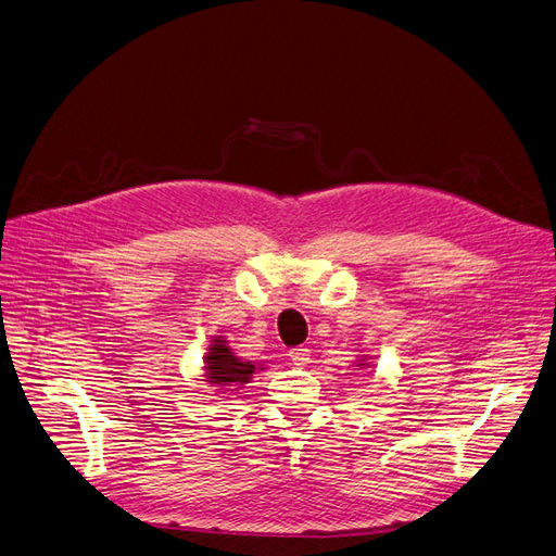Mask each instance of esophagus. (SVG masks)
I'll return each instance as SVG.
<instances>
[{
    "label": "esophagus",
    "mask_w": 556,
    "mask_h": 556,
    "mask_svg": "<svg viewBox=\"0 0 556 556\" xmlns=\"http://www.w3.org/2000/svg\"><path fill=\"white\" fill-rule=\"evenodd\" d=\"M288 356H291L293 366H306L308 364V356H311V350L308 348H293L291 352H288Z\"/></svg>",
    "instance_id": "1"
}]
</instances>
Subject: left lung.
Here are the masks:
<instances>
[{"label": "left lung", "mask_w": 556, "mask_h": 556, "mask_svg": "<svg viewBox=\"0 0 556 556\" xmlns=\"http://www.w3.org/2000/svg\"><path fill=\"white\" fill-rule=\"evenodd\" d=\"M356 366H358V368H368V356L361 354V356L356 358Z\"/></svg>", "instance_id": "obj_1"}]
</instances>
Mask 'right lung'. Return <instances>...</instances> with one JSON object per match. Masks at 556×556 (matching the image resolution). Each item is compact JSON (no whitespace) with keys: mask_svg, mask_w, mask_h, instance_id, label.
Instances as JSON below:
<instances>
[{"mask_svg":"<svg viewBox=\"0 0 556 556\" xmlns=\"http://www.w3.org/2000/svg\"><path fill=\"white\" fill-rule=\"evenodd\" d=\"M256 370H263L261 364L256 366L254 361H248L243 356H236L229 341L225 336H213L204 354V379L208 386H213L220 395L229 391L243 389L245 383L254 377Z\"/></svg>","mask_w":556,"mask_h":556,"instance_id":"obj_1","label":"right lung"}]
</instances>
